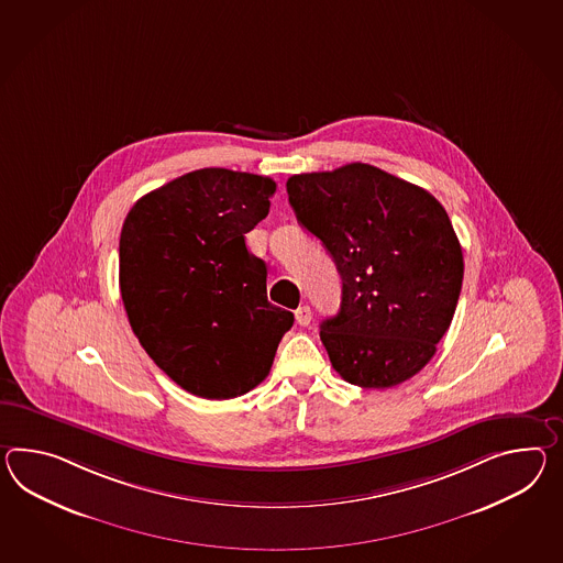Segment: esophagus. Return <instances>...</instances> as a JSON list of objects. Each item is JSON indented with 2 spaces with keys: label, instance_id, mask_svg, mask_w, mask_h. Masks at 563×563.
I'll use <instances>...</instances> for the list:
<instances>
[{
  "label": "esophagus",
  "instance_id": "esophagus-1",
  "mask_svg": "<svg viewBox=\"0 0 563 563\" xmlns=\"http://www.w3.org/2000/svg\"><path fill=\"white\" fill-rule=\"evenodd\" d=\"M311 307H307V305H302L299 307L297 311H295V319H297V323L301 325V328H307L309 323H311Z\"/></svg>",
  "mask_w": 563,
  "mask_h": 563
}]
</instances>
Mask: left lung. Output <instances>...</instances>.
<instances>
[{"instance_id":"1","label":"left lung","mask_w":563,"mask_h":563,"mask_svg":"<svg viewBox=\"0 0 563 563\" xmlns=\"http://www.w3.org/2000/svg\"><path fill=\"white\" fill-rule=\"evenodd\" d=\"M288 203L342 276L321 323L333 371L362 388L412 378L450 330L464 278L452 221L426 189L364 163L292 175Z\"/></svg>"}]
</instances>
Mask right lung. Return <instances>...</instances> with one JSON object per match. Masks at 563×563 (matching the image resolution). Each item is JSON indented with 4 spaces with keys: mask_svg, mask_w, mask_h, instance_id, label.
I'll return each instance as SVG.
<instances>
[{
    "mask_svg": "<svg viewBox=\"0 0 563 563\" xmlns=\"http://www.w3.org/2000/svg\"><path fill=\"white\" fill-rule=\"evenodd\" d=\"M276 183L201 168L144 195L120 235V290L154 364L203 398L246 395L268 376L290 311L266 297V264L246 235Z\"/></svg>",
    "mask_w": 563,
    "mask_h": 563,
    "instance_id": "obj_1",
    "label": "right lung"
}]
</instances>
